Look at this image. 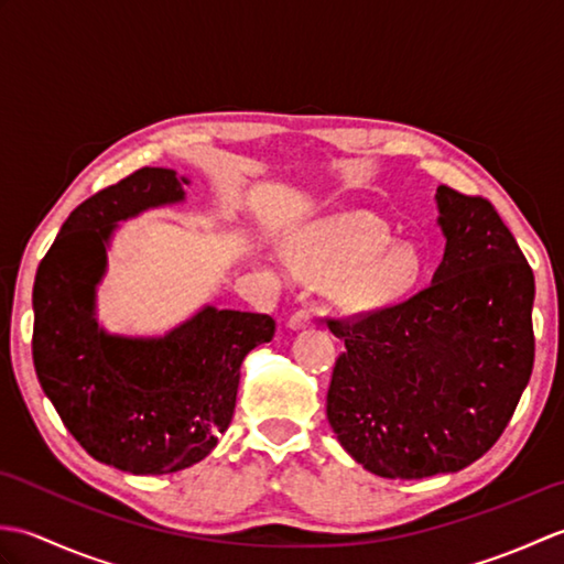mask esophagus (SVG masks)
I'll use <instances>...</instances> for the list:
<instances>
[{
  "label": "esophagus",
  "instance_id": "1",
  "mask_svg": "<svg viewBox=\"0 0 564 564\" xmlns=\"http://www.w3.org/2000/svg\"><path fill=\"white\" fill-rule=\"evenodd\" d=\"M289 327L293 332L313 327V313H310V310H295V313L289 317Z\"/></svg>",
  "mask_w": 564,
  "mask_h": 564
}]
</instances>
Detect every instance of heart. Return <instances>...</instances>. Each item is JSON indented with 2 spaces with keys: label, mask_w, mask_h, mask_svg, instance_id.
<instances>
[{
  "label": "heart",
  "mask_w": 564,
  "mask_h": 564,
  "mask_svg": "<svg viewBox=\"0 0 564 564\" xmlns=\"http://www.w3.org/2000/svg\"><path fill=\"white\" fill-rule=\"evenodd\" d=\"M297 263L315 275H334L332 297L346 313L400 303L424 273L419 251L392 242L390 227L370 213H344L315 225L297 242Z\"/></svg>",
  "instance_id": "heart-1"
}]
</instances>
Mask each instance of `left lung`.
<instances>
[{"mask_svg":"<svg viewBox=\"0 0 564 564\" xmlns=\"http://www.w3.org/2000/svg\"><path fill=\"white\" fill-rule=\"evenodd\" d=\"M446 237L431 285L356 319H329L346 351L327 392L344 451L388 480L458 473L495 446L533 370L535 281L480 196L436 188Z\"/></svg>","mask_w":564,"mask_h":564,"instance_id":"left-lung-1","label":"left lung"}]
</instances>
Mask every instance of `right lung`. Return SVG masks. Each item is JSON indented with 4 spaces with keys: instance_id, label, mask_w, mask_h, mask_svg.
<instances>
[{
    "instance_id": "right-lung-1",
    "label": "right lung",
    "mask_w": 564,
    "mask_h": 564,
    "mask_svg": "<svg viewBox=\"0 0 564 564\" xmlns=\"http://www.w3.org/2000/svg\"><path fill=\"white\" fill-rule=\"evenodd\" d=\"M188 178L145 166L69 213L33 283V366L45 398L94 460L166 475L203 460L230 426L239 366L271 341L269 315L200 307L162 337L97 319L116 227L186 198Z\"/></svg>"
}]
</instances>
